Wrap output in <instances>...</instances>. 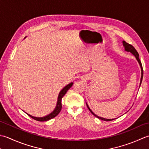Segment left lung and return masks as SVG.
Instances as JSON below:
<instances>
[{
	"label": "left lung",
	"instance_id": "1",
	"mask_svg": "<svg viewBox=\"0 0 149 149\" xmlns=\"http://www.w3.org/2000/svg\"><path fill=\"white\" fill-rule=\"evenodd\" d=\"M123 44L124 47H125V51H130V52L132 54H134V55L136 56V59H137V60L138 61V62H139V65H140L141 69V81H140V85H141V81H142V79H143V67H142L141 62V61H140V60H139V54H138V53L137 52V51L136 50L135 48H134V47H133L131 44H128V43H127V42H126L125 41H123ZM87 108L89 109V110L90 111L91 113L94 115V116L97 117L98 118H99V119H100V120H104V121H112V120H114V119H105V118H101V117H99V116H96V115L95 113H93V111H92L91 110L90 108L89 107V106H88L87 105Z\"/></svg>",
	"mask_w": 149,
	"mask_h": 149
}]
</instances>
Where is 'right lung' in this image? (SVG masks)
Returning a JSON list of instances; mask_svg holds the SVG:
<instances>
[{
  "instance_id": "1",
  "label": "right lung",
  "mask_w": 149,
  "mask_h": 149,
  "mask_svg": "<svg viewBox=\"0 0 149 149\" xmlns=\"http://www.w3.org/2000/svg\"><path fill=\"white\" fill-rule=\"evenodd\" d=\"M72 84H73V83H72V82L70 83L69 84H68V86H65V87H63V89L60 92L59 95H58V102H57L56 107L55 109H54V110L51 114H49V115H47V116H46L42 117V118L34 117V116H31V115H29V114H28V116H30L31 118H32L33 119H34L36 121H47V120H49L51 119H52V118L56 116L62 109V99L63 97V96L65 95V93H67V91H68L72 87Z\"/></svg>"
}]
</instances>
